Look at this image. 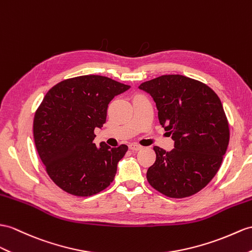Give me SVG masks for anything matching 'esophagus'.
Listing matches in <instances>:
<instances>
[{
  "label": "esophagus",
  "instance_id": "obj_1",
  "mask_svg": "<svg viewBox=\"0 0 252 252\" xmlns=\"http://www.w3.org/2000/svg\"><path fill=\"white\" fill-rule=\"evenodd\" d=\"M129 149H130L131 151H133V152H137V151L142 150L143 146H141V145H139V144H137V143H131V144H129Z\"/></svg>",
  "mask_w": 252,
  "mask_h": 252
}]
</instances>
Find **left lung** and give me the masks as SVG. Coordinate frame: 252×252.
I'll return each instance as SVG.
<instances>
[{"label":"left lung","mask_w":252,"mask_h":252,"mask_svg":"<svg viewBox=\"0 0 252 252\" xmlns=\"http://www.w3.org/2000/svg\"><path fill=\"white\" fill-rule=\"evenodd\" d=\"M158 110L174 149L154 146L156 161L146 179L169 198H187L203 189L216 175L229 145L230 129L217 94L198 80L164 75L140 84Z\"/></svg>","instance_id":"left-lung-1"}]
</instances>
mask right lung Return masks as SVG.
Wrapping results in <instances>:
<instances>
[{"mask_svg": "<svg viewBox=\"0 0 252 252\" xmlns=\"http://www.w3.org/2000/svg\"><path fill=\"white\" fill-rule=\"evenodd\" d=\"M129 85L108 77L80 76L55 84L36 110L34 141L48 175L64 191L90 197L114 180L128 146L94 143L106 123L109 102Z\"/></svg>", "mask_w": 252, "mask_h": 252, "instance_id": "add662e5", "label": "right lung"}]
</instances>
